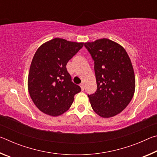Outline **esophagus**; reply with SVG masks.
<instances>
[{"label": "esophagus", "instance_id": "obj_1", "mask_svg": "<svg viewBox=\"0 0 157 157\" xmlns=\"http://www.w3.org/2000/svg\"><path fill=\"white\" fill-rule=\"evenodd\" d=\"M79 86H80L81 89L82 90V91H84V84H80V85H79Z\"/></svg>", "mask_w": 157, "mask_h": 157}]
</instances>
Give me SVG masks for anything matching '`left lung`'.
<instances>
[{"label": "left lung", "instance_id": "obj_1", "mask_svg": "<svg viewBox=\"0 0 157 157\" xmlns=\"http://www.w3.org/2000/svg\"><path fill=\"white\" fill-rule=\"evenodd\" d=\"M84 46L94 61L97 90L88 95L94 111L102 118L121 113L135 91V75L130 58L120 44L108 39L86 42Z\"/></svg>", "mask_w": 157, "mask_h": 157}]
</instances>
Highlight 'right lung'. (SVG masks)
<instances>
[{"instance_id": "1", "label": "right lung", "mask_w": 157, "mask_h": 157, "mask_svg": "<svg viewBox=\"0 0 157 157\" xmlns=\"http://www.w3.org/2000/svg\"><path fill=\"white\" fill-rule=\"evenodd\" d=\"M84 46L55 38L41 45L34 54L28 74V91L36 107L58 116L71 107L74 95L81 91L66 69L69 60Z\"/></svg>"}]
</instances>
